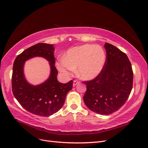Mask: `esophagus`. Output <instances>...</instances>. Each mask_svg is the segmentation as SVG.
I'll return each mask as SVG.
<instances>
[{
	"label": "esophagus",
	"instance_id": "34e87169",
	"mask_svg": "<svg viewBox=\"0 0 148 148\" xmlns=\"http://www.w3.org/2000/svg\"><path fill=\"white\" fill-rule=\"evenodd\" d=\"M78 83H79V81H78V80H77V79H75V80H74V81H73V86H75L76 85L78 84Z\"/></svg>",
	"mask_w": 148,
	"mask_h": 148
}]
</instances>
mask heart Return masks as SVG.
I'll list each match as a JSON object with an SVG mask.
<instances>
[{
	"label": "heart",
	"instance_id": "obj_1",
	"mask_svg": "<svg viewBox=\"0 0 148 148\" xmlns=\"http://www.w3.org/2000/svg\"><path fill=\"white\" fill-rule=\"evenodd\" d=\"M106 62V54L103 48L98 45L83 44L69 49L64 60L57 63V67L66 75L71 70L77 69L79 77L85 80L97 77L103 70Z\"/></svg>",
	"mask_w": 148,
	"mask_h": 148
}]
</instances>
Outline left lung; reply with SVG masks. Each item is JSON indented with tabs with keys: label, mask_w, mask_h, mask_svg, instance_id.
I'll return each mask as SVG.
<instances>
[{
	"label": "left lung",
	"mask_w": 148,
	"mask_h": 148,
	"mask_svg": "<svg viewBox=\"0 0 148 148\" xmlns=\"http://www.w3.org/2000/svg\"><path fill=\"white\" fill-rule=\"evenodd\" d=\"M104 47L106 64L97 77L83 82L87 87L83 100L94 112L109 115L117 111L127 101L133 88V73L124 52L109 43Z\"/></svg>",
	"instance_id": "8db88e82"
}]
</instances>
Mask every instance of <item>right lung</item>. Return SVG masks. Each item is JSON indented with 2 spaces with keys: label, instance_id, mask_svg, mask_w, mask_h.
<instances>
[{
  "label": "right lung",
  "instance_id": "obj_1",
  "mask_svg": "<svg viewBox=\"0 0 148 148\" xmlns=\"http://www.w3.org/2000/svg\"><path fill=\"white\" fill-rule=\"evenodd\" d=\"M54 48L52 44L38 43L26 49L18 56L13 66L12 92L20 105L29 112L48 117L63 106L66 96L73 86V81L61 83L57 80L55 66ZM34 56H42L49 62L51 73L45 82L34 86L26 81L23 73L25 61Z\"/></svg>",
  "mask_w": 148,
  "mask_h": 148
}]
</instances>
